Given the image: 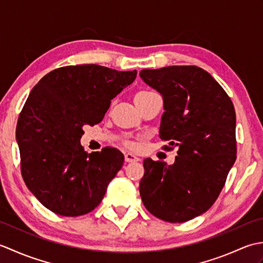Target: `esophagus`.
<instances>
[{
	"label": "esophagus",
	"mask_w": 263,
	"mask_h": 263,
	"mask_svg": "<svg viewBox=\"0 0 263 263\" xmlns=\"http://www.w3.org/2000/svg\"><path fill=\"white\" fill-rule=\"evenodd\" d=\"M124 158H125L126 163H133V161H139V160H140V158L137 157L136 155H133V154H131V153L125 154Z\"/></svg>",
	"instance_id": "1"
}]
</instances>
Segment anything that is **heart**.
I'll return each mask as SVG.
<instances>
[{
	"label": "heart",
	"mask_w": 263,
	"mask_h": 263,
	"mask_svg": "<svg viewBox=\"0 0 263 263\" xmlns=\"http://www.w3.org/2000/svg\"><path fill=\"white\" fill-rule=\"evenodd\" d=\"M153 91H148V90H144V91H140V92H138L137 93V96L136 97H140V96H146V95H149V93H152Z\"/></svg>",
	"instance_id": "heart-1"
}]
</instances>
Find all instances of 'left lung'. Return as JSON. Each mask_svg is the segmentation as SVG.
<instances>
[{"mask_svg":"<svg viewBox=\"0 0 263 263\" xmlns=\"http://www.w3.org/2000/svg\"><path fill=\"white\" fill-rule=\"evenodd\" d=\"M140 78L164 100L159 138L178 148L175 163L143 160L141 200L161 220L184 222L215 203L236 160L235 109L224 89L194 65L144 69Z\"/></svg>","mask_w":263,"mask_h":263,"instance_id":"obj_1","label":"left lung"}]
</instances>
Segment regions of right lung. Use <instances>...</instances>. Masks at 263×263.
Listing matches in <instances>:
<instances>
[{
	"label": "right lung",
	"instance_id": "right-lung-1",
	"mask_svg": "<svg viewBox=\"0 0 263 263\" xmlns=\"http://www.w3.org/2000/svg\"><path fill=\"white\" fill-rule=\"evenodd\" d=\"M137 71L96 64L64 66L32 88L16 124L21 174L37 200L55 214L92 211L124 156L115 148L87 154L82 127L103 120L110 100L135 81Z\"/></svg>",
	"mask_w": 263,
	"mask_h": 263
}]
</instances>
